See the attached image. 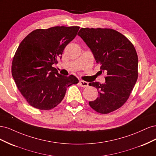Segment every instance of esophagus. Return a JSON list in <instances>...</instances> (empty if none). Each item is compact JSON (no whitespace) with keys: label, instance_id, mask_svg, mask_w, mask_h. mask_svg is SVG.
Masks as SVG:
<instances>
[{"label":"esophagus","instance_id":"34e87169","mask_svg":"<svg viewBox=\"0 0 156 156\" xmlns=\"http://www.w3.org/2000/svg\"><path fill=\"white\" fill-rule=\"evenodd\" d=\"M79 84H80V86H81V87L84 88V87H88V83L86 81H82V80H81V81H79Z\"/></svg>","mask_w":156,"mask_h":156}]
</instances>
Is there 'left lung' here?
Here are the masks:
<instances>
[{
  "instance_id": "1",
  "label": "left lung",
  "mask_w": 156,
  "mask_h": 156,
  "mask_svg": "<svg viewBox=\"0 0 156 156\" xmlns=\"http://www.w3.org/2000/svg\"><path fill=\"white\" fill-rule=\"evenodd\" d=\"M91 50L101 71L106 73L105 83H90L99 96L89 101L94 110L107 114L123 105L138 78V56L133 45L126 36L111 29L82 28L78 32Z\"/></svg>"
}]
</instances>
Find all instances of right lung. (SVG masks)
I'll use <instances>...</instances> for the list:
<instances>
[{
    "instance_id": "obj_1",
    "label": "right lung",
    "mask_w": 156,
    "mask_h": 156,
    "mask_svg": "<svg viewBox=\"0 0 156 156\" xmlns=\"http://www.w3.org/2000/svg\"><path fill=\"white\" fill-rule=\"evenodd\" d=\"M79 27L36 29L21 42L13 56L12 77L29 104L50 110L62 101L68 87L77 84L73 75L64 76L53 67L64 48L76 36Z\"/></svg>"
}]
</instances>
